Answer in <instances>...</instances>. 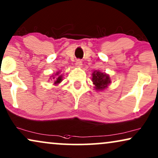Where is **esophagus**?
<instances>
[{"label":"esophagus","mask_w":158,"mask_h":158,"mask_svg":"<svg viewBox=\"0 0 158 158\" xmlns=\"http://www.w3.org/2000/svg\"><path fill=\"white\" fill-rule=\"evenodd\" d=\"M76 66L77 67H81V66H82V61L79 59L77 60V61H76Z\"/></svg>","instance_id":"1"}]
</instances>
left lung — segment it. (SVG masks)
Masks as SVG:
<instances>
[{
	"instance_id": "1",
	"label": "left lung",
	"mask_w": 158,
	"mask_h": 158,
	"mask_svg": "<svg viewBox=\"0 0 158 158\" xmlns=\"http://www.w3.org/2000/svg\"><path fill=\"white\" fill-rule=\"evenodd\" d=\"M92 81L95 85V89L98 90L104 89L107 87L109 83H110V79L109 76L100 71H94L92 73Z\"/></svg>"
}]
</instances>
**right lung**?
<instances>
[{
  "label": "right lung",
  "instance_id": "add662e5",
  "mask_svg": "<svg viewBox=\"0 0 158 158\" xmlns=\"http://www.w3.org/2000/svg\"><path fill=\"white\" fill-rule=\"evenodd\" d=\"M55 76H56V77H55L54 76H52L53 77V79L55 80L54 81V84L55 85H57V84L60 83V81H61L62 80V76L61 75H58V72L56 73V75H55Z\"/></svg>",
  "mask_w": 158,
  "mask_h": 158
}]
</instances>
